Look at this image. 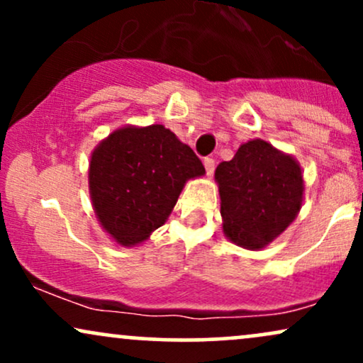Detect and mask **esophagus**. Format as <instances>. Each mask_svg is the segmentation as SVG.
Segmentation results:
<instances>
[{"mask_svg":"<svg viewBox=\"0 0 363 363\" xmlns=\"http://www.w3.org/2000/svg\"><path fill=\"white\" fill-rule=\"evenodd\" d=\"M205 169H206L208 177L213 176V172H215V160H213V158H205Z\"/></svg>","mask_w":363,"mask_h":363,"instance_id":"1","label":"esophagus"}]
</instances>
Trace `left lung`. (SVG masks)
Masks as SVG:
<instances>
[{
    "label": "left lung",
    "instance_id": "1",
    "mask_svg": "<svg viewBox=\"0 0 363 363\" xmlns=\"http://www.w3.org/2000/svg\"><path fill=\"white\" fill-rule=\"evenodd\" d=\"M222 230L232 244L261 251L297 218L303 201V172L294 155L254 138L215 170Z\"/></svg>",
    "mask_w": 363,
    "mask_h": 363
}]
</instances>
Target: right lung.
I'll list each match as a JSON object with an SVG mask.
<instances>
[{
    "label": "right lung",
    "instance_id": "obj_1",
    "mask_svg": "<svg viewBox=\"0 0 363 363\" xmlns=\"http://www.w3.org/2000/svg\"><path fill=\"white\" fill-rule=\"evenodd\" d=\"M203 176L201 160L164 124H126L91 152L90 201L104 232L135 247L167 222L186 182Z\"/></svg>",
    "mask_w": 363,
    "mask_h": 363
}]
</instances>
